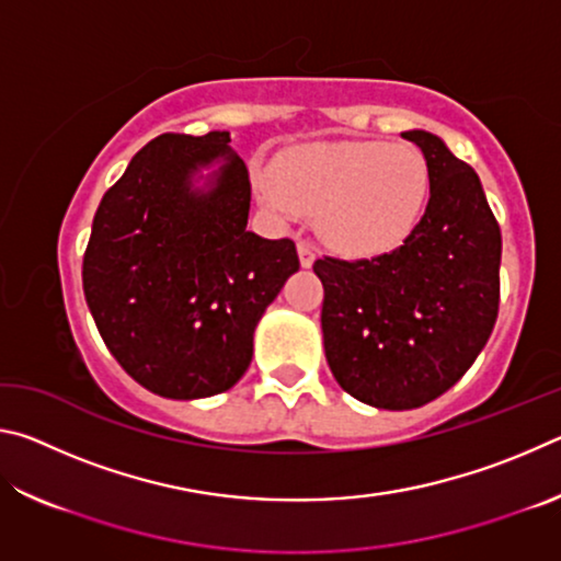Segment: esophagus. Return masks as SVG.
Wrapping results in <instances>:
<instances>
[{
	"mask_svg": "<svg viewBox=\"0 0 561 561\" xmlns=\"http://www.w3.org/2000/svg\"><path fill=\"white\" fill-rule=\"evenodd\" d=\"M297 252H299V262H301V267H304V270H309L311 264H314V260H317L314 247H311L309 242H299V244H297Z\"/></svg>",
	"mask_w": 561,
	"mask_h": 561,
	"instance_id": "esophagus-1",
	"label": "esophagus"
}]
</instances>
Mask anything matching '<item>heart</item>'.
Listing matches in <instances>:
<instances>
[{"label":"heart","instance_id":"obj_1","mask_svg":"<svg viewBox=\"0 0 561 561\" xmlns=\"http://www.w3.org/2000/svg\"><path fill=\"white\" fill-rule=\"evenodd\" d=\"M262 203L282 217L317 215V232L344 257H378L421 222L431 173L421 150L386 140H317L287 148L260 173Z\"/></svg>","mask_w":561,"mask_h":561}]
</instances>
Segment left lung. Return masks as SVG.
<instances>
[{
    "mask_svg": "<svg viewBox=\"0 0 561 561\" xmlns=\"http://www.w3.org/2000/svg\"><path fill=\"white\" fill-rule=\"evenodd\" d=\"M401 136L423 150L431 173L413 234L374 260L314 262L331 374L383 411L421 408L458 383L500 307L502 237L478 173L428 130Z\"/></svg>",
    "mask_w": 561,
    "mask_h": 561,
    "instance_id": "1",
    "label": "left lung"
}]
</instances>
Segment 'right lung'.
Here are the masks:
<instances>
[{
	"label": "right lung",
	"instance_id": "add662e5",
	"mask_svg": "<svg viewBox=\"0 0 561 561\" xmlns=\"http://www.w3.org/2000/svg\"><path fill=\"white\" fill-rule=\"evenodd\" d=\"M250 201L227 130L158 136L103 195L83 294L103 344L148 391L193 401L250 368L254 329L299 270L291 240L247 230Z\"/></svg>",
	"mask_w": 561,
	"mask_h": 561
}]
</instances>
